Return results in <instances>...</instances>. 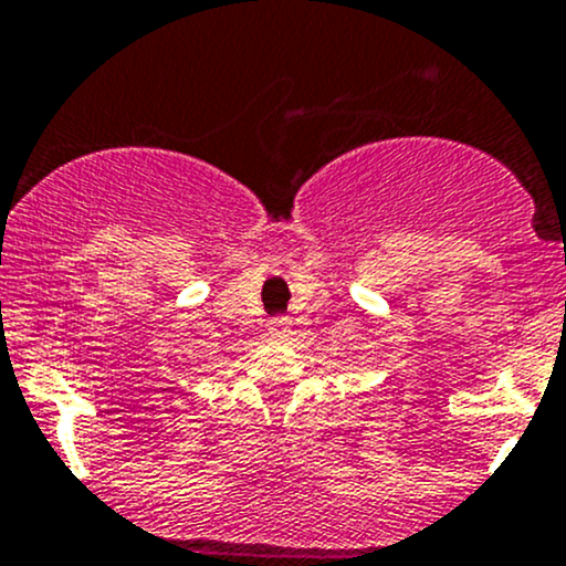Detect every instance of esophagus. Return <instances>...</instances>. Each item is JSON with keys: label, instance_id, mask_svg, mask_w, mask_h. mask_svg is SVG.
I'll list each match as a JSON object with an SVG mask.
<instances>
[{"label": "esophagus", "instance_id": "obj_1", "mask_svg": "<svg viewBox=\"0 0 566 566\" xmlns=\"http://www.w3.org/2000/svg\"><path fill=\"white\" fill-rule=\"evenodd\" d=\"M268 331H271L273 336H290V333H293V323H290V317H273L271 323H268Z\"/></svg>", "mask_w": 566, "mask_h": 566}]
</instances>
